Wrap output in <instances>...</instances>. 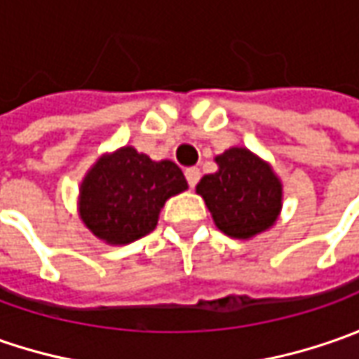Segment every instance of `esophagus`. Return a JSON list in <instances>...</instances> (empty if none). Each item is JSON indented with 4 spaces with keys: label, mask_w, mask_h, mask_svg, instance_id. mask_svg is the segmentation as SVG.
Masks as SVG:
<instances>
[{
    "label": "esophagus",
    "mask_w": 359,
    "mask_h": 359,
    "mask_svg": "<svg viewBox=\"0 0 359 359\" xmlns=\"http://www.w3.org/2000/svg\"><path fill=\"white\" fill-rule=\"evenodd\" d=\"M186 180L189 187H196L198 186V182H200V170L198 168H186Z\"/></svg>",
    "instance_id": "34e87169"
}]
</instances>
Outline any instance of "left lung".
I'll use <instances>...</instances> for the list:
<instances>
[{
	"label": "left lung",
	"instance_id": "8db88e82",
	"mask_svg": "<svg viewBox=\"0 0 359 359\" xmlns=\"http://www.w3.org/2000/svg\"><path fill=\"white\" fill-rule=\"evenodd\" d=\"M215 161L219 170L198 184L215 226L241 240L273 226L282 208V184L268 163L243 147H231Z\"/></svg>",
	"mask_w": 359,
	"mask_h": 359
}]
</instances>
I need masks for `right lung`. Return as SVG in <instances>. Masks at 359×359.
I'll list each match as a JSON object with an SVG mask.
<instances>
[{
	"mask_svg": "<svg viewBox=\"0 0 359 359\" xmlns=\"http://www.w3.org/2000/svg\"><path fill=\"white\" fill-rule=\"evenodd\" d=\"M186 187L173 161H151L133 147H121L100 159L83 180L79 215L100 240L130 243L154 231L165 200Z\"/></svg>",
	"mask_w": 359,
	"mask_h": 359,
	"instance_id": "obj_1",
	"label": "right lung"
}]
</instances>
